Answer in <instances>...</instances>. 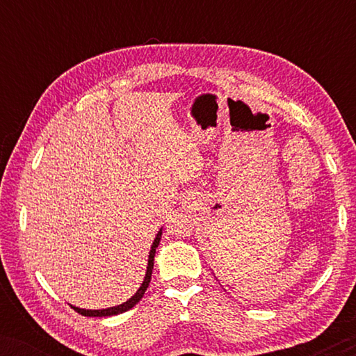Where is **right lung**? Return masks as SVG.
<instances>
[{
	"mask_svg": "<svg viewBox=\"0 0 356 356\" xmlns=\"http://www.w3.org/2000/svg\"><path fill=\"white\" fill-rule=\"evenodd\" d=\"M160 238H162V228L157 232V235H155L154 241H152V246H150V251H149V259H147V269H145V275H144V280L138 289V291L131 296L128 301H124V303L121 305H116V306H111V308H105V309H84V308H77V306H72L74 311L77 313L82 314V316H92V318H104V316H115V314H121L124 313V311H128L136 306L143 298L145 290H147V286L150 284V277H152V269H154V257H155V250H157V246L160 245Z\"/></svg>",
	"mask_w": 356,
	"mask_h": 356,
	"instance_id": "right-lung-1",
	"label": "right lung"
}]
</instances>
